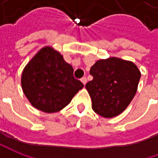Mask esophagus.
<instances>
[{
  "label": "esophagus",
  "instance_id": "34e87169",
  "mask_svg": "<svg viewBox=\"0 0 158 158\" xmlns=\"http://www.w3.org/2000/svg\"><path fill=\"white\" fill-rule=\"evenodd\" d=\"M81 81H82V82L85 85L86 84V82H87V78L86 77H82V79H81Z\"/></svg>",
  "mask_w": 158,
  "mask_h": 158
}]
</instances>
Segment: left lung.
I'll return each mask as SVG.
<instances>
[{
	"label": "left lung",
	"instance_id": "8db88e82",
	"mask_svg": "<svg viewBox=\"0 0 158 158\" xmlns=\"http://www.w3.org/2000/svg\"><path fill=\"white\" fill-rule=\"evenodd\" d=\"M89 74L93 80L85 87L91 98L92 109L105 118L115 117L128 106L141 78L133 62L115 57L97 61Z\"/></svg>",
	"mask_w": 158,
	"mask_h": 158
}]
</instances>
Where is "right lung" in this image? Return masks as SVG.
<instances>
[{
  "label": "right lung",
  "instance_id": "add662e5",
  "mask_svg": "<svg viewBox=\"0 0 158 158\" xmlns=\"http://www.w3.org/2000/svg\"><path fill=\"white\" fill-rule=\"evenodd\" d=\"M22 87L31 104L45 112H56L68 106L83 83L74 77V69L51 47H44L27 64Z\"/></svg>",
  "mask_w": 158,
  "mask_h": 158
}]
</instances>
